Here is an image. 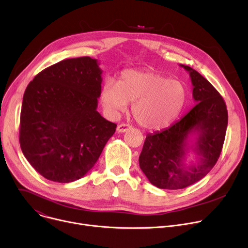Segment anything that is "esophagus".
Here are the masks:
<instances>
[{"instance_id":"34e87169","label":"esophagus","mask_w":248,"mask_h":248,"mask_svg":"<svg viewBox=\"0 0 248 248\" xmlns=\"http://www.w3.org/2000/svg\"><path fill=\"white\" fill-rule=\"evenodd\" d=\"M130 128V125L129 124H121L118 125L117 127V130L118 133H125L126 130H128Z\"/></svg>"}]
</instances>
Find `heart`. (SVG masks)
Instances as JSON below:
<instances>
[{
  "label": "heart",
  "instance_id": "b5f03b06",
  "mask_svg": "<svg viewBox=\"0 0 248 248\" xmlns=\"http://www.w3.org/2000/svg\"><path fill=\"white\" fill-rule=\"evenodd\" d=\"M187 97L183 81L154 71H124L119 82L108 78L101 91V101L110 117H117L133 102L135 119L148 129H159L174 122Z\"/></svg>",
  "mask_w": 248,
  "mask_h": 248
}]
</instances>
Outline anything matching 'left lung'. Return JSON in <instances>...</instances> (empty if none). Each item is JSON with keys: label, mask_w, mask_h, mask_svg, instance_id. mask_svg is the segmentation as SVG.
I'll list each match as a JSON object with an SVG mask.
<instances>
[{"label": "left lung", "mask_w": 248, "mask_h": 248, "mask_svg": "<svg viewBox=\"0 0 248 248\" xmlns=\"http://www.w3.org/2000/svg\"><path fill=\"white\" fill-rule=\"evenodd\" d=\"M189 73L192 97L197 103L170 127L148 134L139 162L150 183L162 189H181L203 178L220 155L228 122L225 103L219 93L199 72L180 64ZM196 135L191 147L198 159L185 162L189 149L187 140Z\"/></svg>", "instance_id": "obj_1"}]
</instances>
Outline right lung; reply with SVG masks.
<instances>
[{"instance_id":"obj_1","label":"right lung","mask_w":248,"mask_h":248,"mask_svg":"<svg viewBox=\"0 0 248 248\" xmlns=\"http://www.w3.org/2000/svg\"><path fill=\"white\" fill-rule=\"evenodd\" d=\"M97 60L67 59L39 73L22 104L20 144L41 175L67 184L93 169L117 124L96 110L102 91Z\"/></svg>"}]
</instances>
